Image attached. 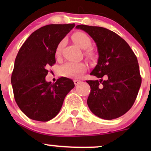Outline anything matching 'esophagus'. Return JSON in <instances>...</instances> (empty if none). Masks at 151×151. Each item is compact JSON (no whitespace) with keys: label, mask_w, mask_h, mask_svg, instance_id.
<instances>
[{"label":"esophagus","mask_w":151,"mask_h":151,"mask_svg":"<svg viewBox=\"0 0 151 151\" xmlns=\"http://www.w3.org/2000/svg\"><path fill=\"white\" fill-rule=\"evenodd\" d=\"M74 85H77L78 84H80V80H74Z\"/></svg>","instance_id":"34e87169"}]
</instances>
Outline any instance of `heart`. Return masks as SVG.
I'll return each mask as SVG.
<instances>
[{
  "label": "heart",
  "instance_id": "heart-1",
  "mask_svg": "<svg viewBox=\"0 0 151 151\" xmlns=\"http://www.w3.org/2000/svg\"><path fill=\"white\" fill-rule=\"evenodd\" d=\"M72 39L74 43L83 50H87L91 46V40L89 36L84 32H76L72 35ZM64 41L59 42L55 50L56 57H59L63 49ZM85 55L88 58H92L93 53L91 50H87ZM87 66L83 63H75V62H68L60 68V74L63 77L68 78H79L83 75L86 71Z\"/></svg>",
  "mask_w": 151,
  "mask_h": 151
}]
</instances>
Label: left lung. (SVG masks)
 <instances>
[{
    "instance_id": "left-lung-1",
    "label": "left lung",
    "mask_w": 151,
    "mask_h": 151,
    "mask_svg": "<svg viewBox=\"0 0 151 151\" xmlns=\"http://www.w3.org/2000/svg\"><path fill=\"white\" fill-rule=\"evenodd\" d=\"M76 28L91 36L99 53L97 65L91 74L100 80H87L91 86L88 107L102 119L122 116L133 106L141 85L136 55L127 42L112 30L85 25H77Z\"/></svg>"
}]
</instances>
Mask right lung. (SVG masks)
I'll return each mask as SVG.
<instances>
[{
  "instance_id": "1",
  "label": "right lung",
  "mask_w": 151,
  "mask_h": 151,
  "mask_svg": "<svg viewBox=\"0 0 151 151\" xmlns=\"http://www.w3.org/2000/svg\"><path fill=\"white\" fill-rule=\"evenodd\" d=\"M75 24H51L30 34L19 49L12 74L14 96L19 109L29 118L48 121L60 112L68 93L74 88L71 79L60 77L47 82V67L55 63L59 42Z\"/></svg>"
}]
</instances>
